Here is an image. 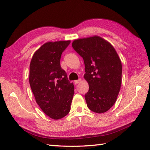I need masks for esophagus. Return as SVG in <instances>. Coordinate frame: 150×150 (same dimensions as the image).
I'll return each instance as SVG.
<instances>
[{
	"mask_svg": "<svg viewBox=\"0 0 150 150\" xmlns=\"http://www.w3.org/2000/svg\"><path fill=\"white\" fill-rule=\"evenodd\" d=\"M81 82V79H79V80H76V81H74V83L75 84H77L78 83H79V82Z\"/></svg>",
	"mask_w": 150,
	"mask_h": 150,
	"instance_id": "34e87169",
	"label": "esophagus"
}]
</instances>
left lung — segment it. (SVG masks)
Listing matches in <instances>:
<instances>
[{"mask_svg":"<svg viewBox=\"0 0 150 150\" xmlns=\"http://www.w3.org/2000/svg\"><path fill=\"white\" fill-rule=\"evenodd\" d=\"M72 46L84 62L88 108L97 113L106 112L115 103L122 82V64L116 50L97 35L74 40Z\"/></svg>","mask_w":150,"mask_h":150,"instance_id":"left-lung-1","label":"left lung"}]
</instances>
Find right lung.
Segmentation results:
<instances>
[{
	"label": "right lung",
	"instance_id": "1",
	"mask_svg": "<svg viewBox=\"0 0 150 150\" xmlns=\"http://www.w3.org/2000/svg\"><path fill=\"white\" fill-rule=\"evenodd\" d=\"M70 40L47 42L34 53L30 65L29 82L37 103L53 119L67 115L71 108L74 85L61 68L62 53Z\"/></svg>",
	"mask_w": 150,
	"mask_h": 150
}]
</instances>
